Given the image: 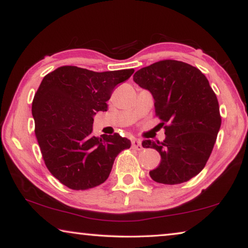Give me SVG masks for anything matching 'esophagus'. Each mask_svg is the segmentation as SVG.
Masks as SVG:
<instances>
[{
	"label": "esophagus",
	"mask_w": 248,
	"mask_h": 248,
	"mask_svg": "<svg viewBox=\"0 0 248 248\" xmlns=\"http://www.w3.org/2000/svg\"><path fill=\"white\" fill-rule=\"evenodd\" d=\"M131 143H132V148H133V149L139 150V151L143 149V146H142V142H141V140L133 139V140L131 141Z\"/></svg>",
	"instance_id": "1"
}]
</instances>
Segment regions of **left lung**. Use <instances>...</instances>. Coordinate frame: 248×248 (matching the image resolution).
Instances as JSON below:
<instances>
[{"mask_svg":"<svg viewBox=\"0 0 248 248\" xmlns=\"http://www.w3.org/2000/svg\"><path fill=\"white\" fill-rule=\"evenodd\" d=\"M133 81L154 98L156 116L165 125V140H144L161 163L150 171L154 182L176 185L203 170L221 127L219 103L199 69L176 60L155 62L137 71Z\"/></svg>","mask_w":248,"mask_h":248,"instance_id":"1","label":"left lung"}]
</instances>
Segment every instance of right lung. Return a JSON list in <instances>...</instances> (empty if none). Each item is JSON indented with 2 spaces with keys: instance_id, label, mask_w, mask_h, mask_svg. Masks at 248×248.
Here are the masks:
<instances>
[{
  "instance_id": "right-lung-1",
  "label": "right lung",
  "mask_w": 248,
  "mask_h": 248,
  "mask_svg": "<svg viewBox=\"0 0 248 248\" xmlns=\"http://www.w3.org/2000/svg\"><path fill=\"white\" fill-rule=\"evenodd\" d=\"M133 69L94 72L61 66L44 78L32 100L35 133L45 164L64 186L85 190L103 184L117 155L129 149L127 138L94 137L97 111H107L112 91Z\"/></svg>"
}]
</instances>
